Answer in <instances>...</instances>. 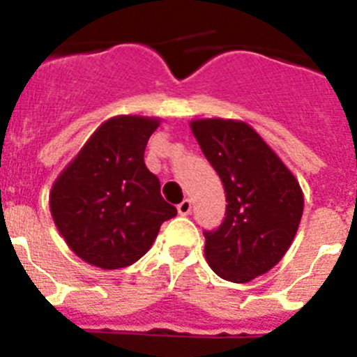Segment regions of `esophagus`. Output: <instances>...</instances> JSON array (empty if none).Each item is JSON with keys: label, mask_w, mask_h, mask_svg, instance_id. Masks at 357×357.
Segmentation results:
<instances>
[{"label": "esophagus", "mask_w": 357, "mask_h": 357, "mask_svg": "<svg viewBox=\"0 0 357 357\" xmlns=\"http://www.w3.org/2000/svg\"><path fill=\"white\" fill-rule=\"evenodd\" d=\"M176 211L181 215H188L191 212V200H182L181 204L176 205Z\"/></svg>", "instance_id": "34e87169"}]
</instances>
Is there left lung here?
<instances>
[{
  "instance_id": "8db88e82",
  "label": "left lung",
  "mask_w": 357,
  "mask_h": 357,
  "mask_svg": "<svg viewBox=\"0 0 357 357\" xmlns=\"http://www.w3.org/2000/svg\"><path fill=\"white\" fill-rule=\"evenodd\" d=\"M202 152L223 182V223L205 235L208 266L223 280L248 283L283 258L299 228V182L260 134L238 120H192Z\"/></svg>"
}]
</instances>
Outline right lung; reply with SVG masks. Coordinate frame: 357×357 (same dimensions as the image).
<instances>
[{"label": "right lung", "instance_id": "add662e5", "mask_svg": "<svg viewBox=\"0 0 357 357\" xmlns=\"http://www.w3.org/2000/svg\"><path fill=\"white\" fill-rule=\"evenodd\" d=\"M159 119L122 114L104 122L52 184L49 205L74 253L100 269L143 257L176 208L145 166V146Z\"/></svg>", "mask_w": 357, "mask_h": 357}]
</instances>
